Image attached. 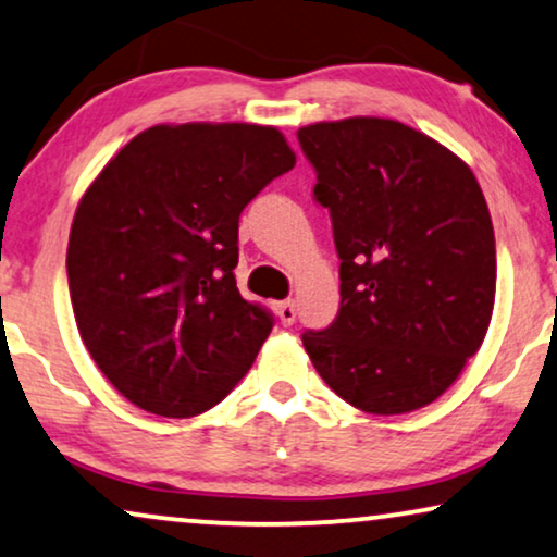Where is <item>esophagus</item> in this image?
Returning <instances> with one entry per match:
<instances>
[{
	"label": "esophagus",
	"instance_id": "obj_1",
	"mask_svg": "<svg viewBox=\"0 0 557 557\" xmlns=\"http://www.w3.org/2000/svg\"><path fill=\"white\" fill-rule=\"evenodd\" d=\"M277 318H280V323L283 325H293L295 323V315H298V308H295V302L293 300H283V302H277Z\"/></svg>",
	"mask_w": 557,
	"mask_h": 557
}]
</instances>
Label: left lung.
<instances>
[{"label":"left lung","instance_id":"8db88e82","mask_svg":"<svg viewBox=\"0 0 557 557\" xmlns=\"http://www.w3.org/2000/svg\"><path fill=\"white\" fill-rule=\"evenodd\" d=\"M298 139L341 259L336 321L302 346L356 410H420L461 376L492 321L496 247L476 175L395 119L318 122Z\"/></svg>","mask_w":557,"mask_h":557}]
</instances>
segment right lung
<instances>
[{
    "label": "right lung",
    "mask_w": 557,
    "mask_h": 557,
    "mask_svg": "<svg viewBox=\"0 0 557 557\" xmlns=\"http://www.w3.org/2000/svg\"><path fill=\"white\" fill-rule=\"evenodd\" d=\"M295 168L277 127L154 124L81 196L69 239L78 333L132 405L193 418L255 364L272 315L239 295V216Z\"/></svg>",
    "instance_id": "right-lung-1"
}]
</instances>
